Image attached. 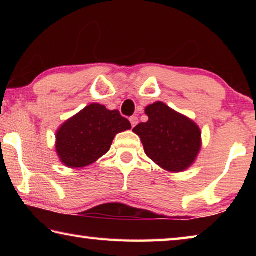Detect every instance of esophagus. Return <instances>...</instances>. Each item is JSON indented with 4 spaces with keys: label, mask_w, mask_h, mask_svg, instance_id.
<instances>
[{
    "label": "esophagus",
    "mask_w": 256,
    "mask_h": 256,
    "mask_svg": "<svg viewBox=\"0 0 256 256\" xmlns=\"http://www.w3.org/2000/svg\"><path fill=\"white\" fill-rule=\"evenodd\" d=\"M130 122H131V125L134 128L138 123V118L136 116H132V118H130Z\"/></svg>",
    "instance_id": "34e87169"
}]
</instances>
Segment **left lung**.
<instances>
[{
    "label": "left lung",
    "mask_w": 256,
    "mask_h": 256,
    "mask_svg": "<svg viewBox=\"0 0 256 256\" xmlns=\"http://www.w3.org/2000/svg\"><path fill=\"white\" fill-rule=\"evenodd\" d=\"M146 114L148 122L133 128L146 154L166 170L178 172L188 168L201 148L198 125L160 102L146 107Z\"/></svg>",
    "instance_id": "left-lung-1"
}]
</instances>
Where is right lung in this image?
Returning a JSON list of instances; mask_svg holds the SVG:
<instances>
[{
	"mask_svg": "<svg viewBox=\"0 0 256 256\" xmlns=\"http://www.w3.org/2000/svg\"><path fill=\"white\" fill-rule=\"evenodd\" d=\"M131 128L118 110L92 104L66 120L56 133V151L68 167L81 168L110 150L115 136Z\"/></svg>",
	"mask_w": 256,
	"mask_h": 256,
	"instance_id": "1",
	"label": "right lung"
}]
</instances>
